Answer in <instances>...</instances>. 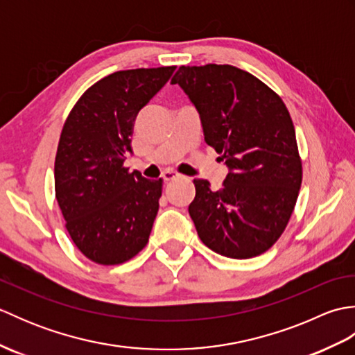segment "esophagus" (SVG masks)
Instances as JSON below:
<instances>
[{
	"mask_svg": "<svg viewBox=\"0 0 355 355\" xmlns=\"http://www.w3.org/2000/svg\"><path fill=\"white\" fill-rule=\"evenodd\" d=\"M163 178H164L166 183H171V182H175V180H178V178H182V175H180L178 172L168 171V172L163 173Z\"/></svg>",
	"mask_w": 355,
	"mask_h": 355,
	"instance_id": "34e87169",
	"label": "esophagus"
}]
</instances>
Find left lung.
<instances>
[{"instance_id": "left-lung-1", "label": "left lung", "mask_w": 355, "mask_h": 355, "mask_svg": "<svg viewBox=\"0 0 355 355\" xmlns=\"http://www.w3.org/2000/svg\"><path fill=\"white\" fill-rule=\"evenodd\" d=\"M178 84L200 112L205 140L229 173L221 189L193 180L189 215L210 250L232 259L262 254L281 238L302 184L296 132L273 89L233 65H182Z\"/></svg>"}]
</instances>
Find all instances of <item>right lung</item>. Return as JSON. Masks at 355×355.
<instances>
[{
	"mask_svg": "<svg viewBox=\"0 0 355 355\" xmlns=\"http://www.w3.org/2000/svg\"><path fill=\"white\" fill-rule=\"evenodd\" d=\"M177 67L122 70L96 82L67 117L55 158V192L73 243L89 261L117 266L145 248L163 180L123 166L139 111Z\"/></svg>",
	"mask_w": 355,
	"mask_h": 355,
	"instance_id": "obj_1",
	"label": "right lung"
}]
</instances>
